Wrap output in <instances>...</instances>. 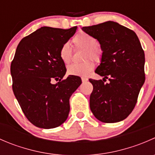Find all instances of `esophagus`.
<instances>
[{
  "mask_svg": "<svg viewBox=\"0 0 155 155\" xmlns=\"http://www.w3.org/2000/svg\"><path fill=\"white\" fill-rule=\"evenodd\" d=\"M87 80H88V79H87V77H82V82H87Z\"/></svg>",
  "mask_w": 155,
  "mask_h": 155,
  "instance_id": "1",
  "label": "esophagus"
}]
</instances>
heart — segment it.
<instances>
[{"instance_id":"heart-1","label":"heart","mask_w":155,"mask_h":155,"mask_svg":"<svg viewBox=\"0 0 155 155\" xmlns=\"http://www.w3.org/2000/svg\"><path fill=\"white\" fill-rule=\"evenodd\" d=\"M75 47L86 49L85 58H91L95 61H99L102 57V50L97 46V40L94 37L85 32H80L73 38ZM59 56L62 61L68 64L71 61L72 51L68 43L61 46L59 51ZM94 68V64L87 61L82 64H72L68 67V73L71 76H87Z\"/></svg>"}]
</instances>
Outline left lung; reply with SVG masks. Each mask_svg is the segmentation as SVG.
<instances>
[{
  "label": "left lung",
  "instance_id": "obj_1",
  "mask_svg": "<svg viewBox=\"0 0 155 155\" xmlns=\"http://www.w3.org/2000/svg\"><path fill=\"white\" fill-rule=\"evenodd\" d=\"M82 29L99 41L103 51L95 73L104 79H89L93 85L91 110L102 122L123 121L135 107L145 82V53L140 40L134 31L112 21ZM107 78L110 82L105 84Z\"/></svg>",
  "mask_w": 155,
  "mask_h": 155
}]
</instances>
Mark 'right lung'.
Here are the masks:
<instances>
[{
	"label": "right lung",
	"mask_w": 155,
	"mask_h": 155,
	"mask_svg": "<svg viewBox=\"0 0 155 155\" xmlns=\"http://www.w3.org/2000/svg\"><path fill=\"white\" fill-rule=\"evenodd\" d=\"M76 29L41 27L17 46L10 67L12 91L26 118L37 127L61 125L70 112V96L82 83L76 76L63 79L67 69L59 56ZM52 80L59 82L51 84Z\"/></svg>",
	"instance_id": "right-lung-1"
}]
</instances>
